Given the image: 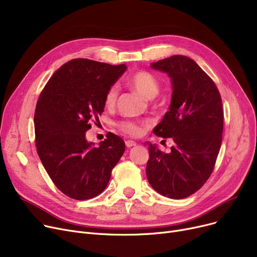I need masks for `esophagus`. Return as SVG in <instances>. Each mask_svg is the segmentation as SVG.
<instances>
[{
    "mask_svg": "<svg viewBox=\"0 0 257 257\" xmlns=\"http://www.w3.org/2000/svg\"><path fill=\"white\" fill-rule=\"evenodd\" d=\"M125 144H126V147H127V148H131V147L137 146V143L133 142V141H126Z\"/></svg>",
    "mask_w": 257,
    "mask_h": 257,
    "instance_id": "1",
    "label": "esophagus"
}]
</instances>
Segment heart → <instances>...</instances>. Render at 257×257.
<instances>
[{"instance_id": "b5f03b06", "label": "heart", "mask_w": 257, "mask_h": 257, "mask_svg": "<svg viewBox=\"0 0 257 257\" xmlns=\"http://www.w3.org/2000/svg\"><path fill=\"white\" fill-rule=\"evenodd\" d=\"M127 83L147 99L155 98L159 91L158 80L154 75L146 71H139L130 75L127 79ZM117 94L118 88L116 85H112L107 89L104 97V104L107 108L114 107L117 100ZM117 126L121 132L131 137H138L142 133V126L136 121L123 120L118 123Z\"/></svg>"}]
</instances>
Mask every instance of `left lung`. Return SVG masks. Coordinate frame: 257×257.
<instances>
[{
  "label": "left lung",
  "instance_id": "obj_1",
  "mask_svg": "<svg viewBox=\"0 0 257 257\" xmlns=\"http://www.w3.org/2000/svg\"><path fill=\"white\" fill-rule=\"evenodd\" d=\"M172 83L169 111L154 128L158 137L172 138L171 152L146 143V174L154 190L168 198L183 199L203 186L212 173L223 133V104L211 78L190 57L174 55L153 62Z\"/></svg>",
  "mask_w": 257,
  "mask_h": 257
}]
</instances>
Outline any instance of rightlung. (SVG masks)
Returning a JSON list of instances; mask_svg holds the SVG:
<instances>
[{"mask_svg": "<svg viewBox=\"0 0 257 257\" xmlns=\"http://www.w3.org/2000/svg\"><path fill=\"white\" fill-rule=\"evenodd\" d=\"M84 58L64 63L53 74L38 98L34 113L37 154L50 178L64 195L87 200L101 194L112 169L125 152V143L109 132L98 147L87 142L89 121L104 111L107 89L125 73Z\"/></svg>", "mask_w": 257, "mask_h": 257, "instance_id": "1", "label": "right lung"}]
</instances>
